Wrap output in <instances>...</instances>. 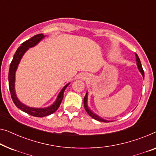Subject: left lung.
Instances as JSON below:
<instances>
[{"instance_id":"1","label":"left lung","mask_w":156,"mask_h":156,"mask_svg":"<svg viewBox=\"0 0 156 156\" xmlns=\"http://www.w3.org/2000/svg\"><path fill=\"white\" fill-rule=\"evenodd\" d=\"M136 55V64H137V66H138V69L139 71L141 72V73L142 74L143 77H144V71L143 69H142V66H141V62H140V59H139V58L138 57V55L135 54ZM87 94H86V95L84 97V107H85V111H87V113H88V115H89L90 116H91V117L92 118H94V119L98 120V121H101V122H108V120H106L103 119V118H101L99 117V116H98L97 115L95 114V113H94L92 112V111L90 110V109L88 108L87 106Z\"/></svg>"}]
</instances>
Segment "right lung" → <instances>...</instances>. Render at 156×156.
Listing matches in <instances>:
<instances>
[{
    "mask_svg": "<svg viewBox=\"0 0 156 156\" xmlns=\"http://www.w3.org/2000/svg\"><path fill=\"white\" fill-rule=\"evenodd\" d=\"M44 37L45 36L41 34H37L34 37H32L31 38L29 39V40H27L21 44V46L18 48L17 51H16V52L15 53V55H14L12 61L10 66V69H9L8 74L9 89H10L11 97L14 104H15L17 108L21 109L22 111L27 113L28 114L35 116V117H44V116L49 115L55 112V111L58 109V108L59 107L60 104H61L62 99H63L64 92L65 89H66L67 86L69 85V84L64 86L63 89L62 90V91L60 92L59 95H58V97L57 100L55 102V104H53L52 106L45 108H34L27 106L26 105H24V104L21 103L17 99V96H16L15 92V71L17 70L18 64L20 63L21 59H22V56L24 55L25 52L29 49V48L34 47V46L36 45L41 39H43Z\"/></svg>",
    "mask_w": 156,
    "mask_h": 156,
    "instance_id": "right-lung-1",
    "label": "right lung"
}]
</instances>
